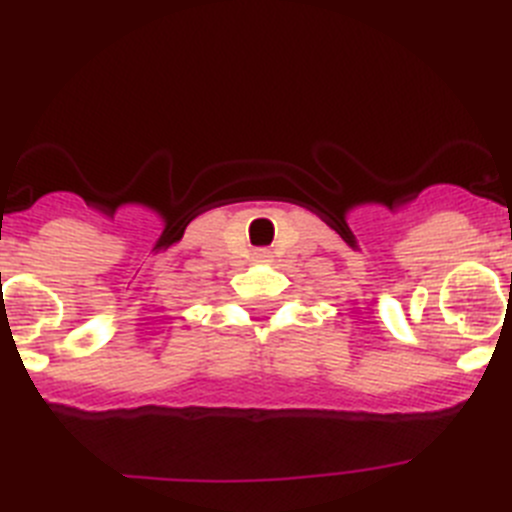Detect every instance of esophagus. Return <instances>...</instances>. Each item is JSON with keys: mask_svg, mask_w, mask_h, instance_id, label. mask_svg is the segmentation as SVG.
Here are the masks:
<instances>
[{"mask_svg": "<svg viewBox=\"0 0 512 512\" xmlns=\"http://www.w3.org/2000/svg\"><path fill=\"white\" fill-rule=\"evenodd\" d=\"M253 259L261 261V264H266V261H271V253H269V251H264V248H261V251L253 253Z\"/></svg>", "mask_w": 512, "mask_h": 512, "instance_id": "obj_1", "label": "esophagus"}]
</instances>
